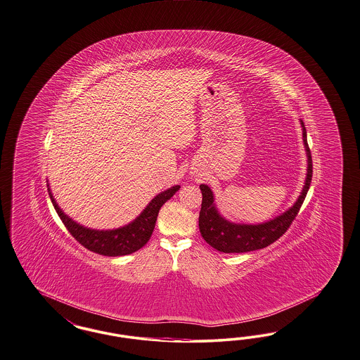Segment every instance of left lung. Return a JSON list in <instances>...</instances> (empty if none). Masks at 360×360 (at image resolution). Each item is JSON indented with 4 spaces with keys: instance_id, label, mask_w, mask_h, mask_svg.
Instances as JSON below:
<instances>
[{
    "instance_id": "1",
    "label": "left lung",
    "mask_w": 360,
    "mask_h": 360,
    "mask_svg": "<svg viewBox=\"0 0 360 360\" xmlns=\"http://www.w3.org/2000/svg\"><path fill=\"white\" fill-rule=\"evenodd\" d=\"M302 126L303 145L307 157V173L304 185L297 200L291 207L276 215L270 221L262 224H238L229 221L219 212L214 193L210 187L202 184L199 188L202 193V207L199 212V231L203 239L211 248L221 252H248L254 250H261L271 245L278 238L283 236L285 230L292 224L300 209L306 194L310 188L311 176H312V160L310 149L307 145V131L302 120H299Z\"/></svg>"
}]
</instances>
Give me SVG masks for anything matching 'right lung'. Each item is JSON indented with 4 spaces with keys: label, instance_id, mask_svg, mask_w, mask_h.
<instances>
[{
    "label": "right lung",
    "instance_id": "add662e5",
    "mask_svg": "<svg viewBox=\"0 0 360 360\" xmlns=\"http://www.w3.org/2000/svg\"><path fill=\"white\" fill-rule=\"evenodd\" d=\"M179 185H175L169 187L165 191H161L150 200L148 206L141 211V214L136 219L121 227L108 230L91 229L75 222V219L65 214L63 209L58 206L57 200L53 197L49 184L48 191L50 200L58 217L61 218L69 233L75 236V240H78L84 248L93 252H97L99 255L122 257L136 252L149 242L150 236L155 227L158 212L161 210L162 206L179 190Z\"/></svg>",
    "mask_w": 360,
    "mask_h": 360
}]
</instances>
